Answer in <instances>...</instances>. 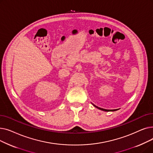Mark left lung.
I'll use <instances>...</instances> for the list:
<instances>
[{"label": "left lung", "mask_w": 153, "mask_h": 153, "mask_svg": "<svg viewBox=\"0 0 153 153\" xmlns=\"http://www.w3.org/2000/svg\"><path fill=\"white\" fill-rule=\"evenodd\" d=\"M92 105H93L94 107H95L96 108H99V109H100V110H103V111H116V110H118V109H115V110H106V109H103V108L98 107H97L96 105H95L94 104H93V103H92Z\"/></svg>", "instance_id": "left-lung-1"}]
</instances>
